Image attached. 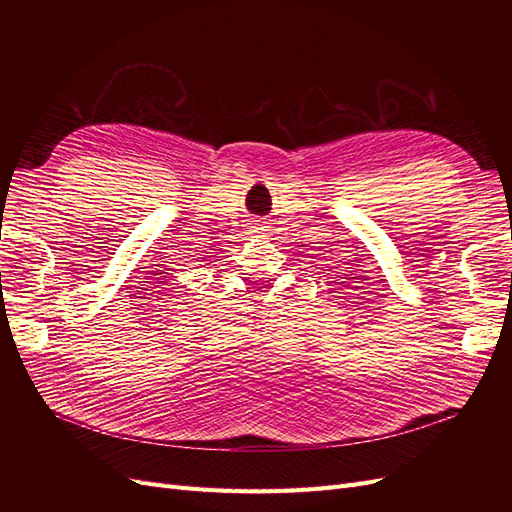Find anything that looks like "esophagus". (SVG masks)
<instances>
[{"instance_id":"1","label":"esophagus","mask_w":512,"mask_h":512,"mask_svg":"<svg viewBox=\"0 0 512 512\" xmlns=\"http://www.w3.org/2000/svg\"><path fill=\"white\" fill-rule=\"evenodd\" d=\"M262 230H265V226H252V232H254V235H258V232H262Z\"/></svg>"}]
</instances>
